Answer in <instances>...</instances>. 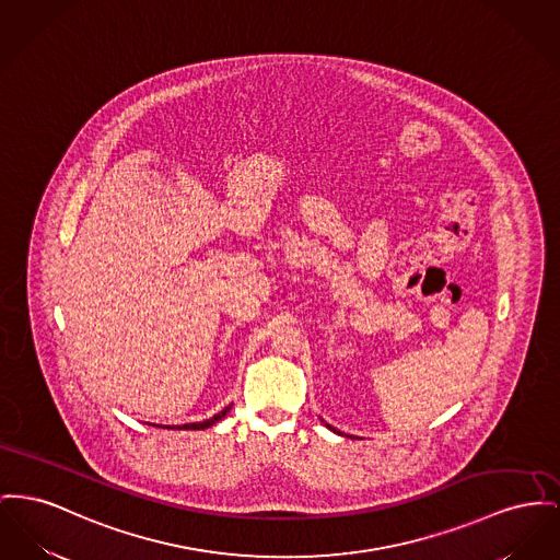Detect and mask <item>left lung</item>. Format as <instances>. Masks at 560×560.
<instances>
[{
  "instance_id": "obj_1",
  "label": "left lung",
  "mask_w": 560,
  "mask_h": 560,
  "mask_svg": "<svg viewBox=\"0 0 560 560\" xmlns=\"http://www.w3.org/2000/svg\"><path fill=\"white\" fill-rule=\"evenodd\" d=\"M328 428H329V425H328ZM329 429H334V428H329ZM334 431H336V429H334Z\"/></svg>"
}]
</instances>
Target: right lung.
I'll list each match as a JSON object with an SVG mask.
<instances>
[{
    "label": "right lung",
    "instance_id": "right-lung-1",
    "mask_svg": "<svg viewBox=\"0 0 560 560\" xmlns=\"http://www.w3.org/2000/svg\"><path fill=\"white\" fill-rule=\"evenodd\" d=\"M232 406H226L222 412H218V415H213L211 419H207V421H202V423H188V425H177V429H205L211 428V425H215L218 421H222L224 417H226V412L231 410Z\"/></svg>",
    "mask_w": 560,
    "mask_h": 560
}]
</instances>
